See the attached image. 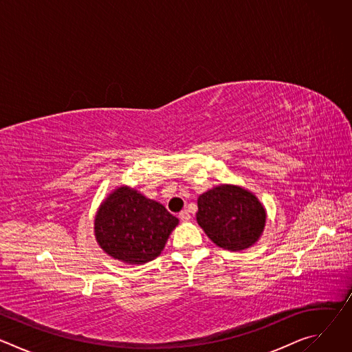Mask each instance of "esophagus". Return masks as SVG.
<instances>
[{"instance_id": "34e87169", "label": "esophagus", "mask_w": 352, "mask_h": 352, "mask_svg": "<svg viewBox=\"0 0 352 352\" xmlns=\"http://www.w3.org/2000/svg\"><path fill=\"white\" fill-rule=\"evenodd\" d=\"M179 219H181L182 221H188V220L190 219V214H189V212H188V210H182V212L179 213Z\"/></svg>"}]
</instances>
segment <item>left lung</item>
Instances as JSON below:
<instances>
[{
    "instance_id": "left-lung-1",
    "label": "left lung",
    "mask_w": 352,
    "mask_h": 352,
    "mask_svg": "<svg viewBox=\"0 0 352 352\" xmlns=\"http://www.w3.org/2000/svg\"><path fill=\"white\" fill-rule=\"evenodd\" d=\"M197 224L220 248L243 250L261 238L266 210L245 188L219 185L197 197Z\"/></svg>"
}]
</instances>
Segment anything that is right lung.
I'll list each match as a JSON object with an SVG mask.
<instances>
[{
	"label": "right lung",
	"mask_w": 352,
	"mask_h": 352,
	"mask_svg": "<svg viewBox=\"0 0 352 352\" xmlns=\"http://www.w3.org/2000/svg\"><path fill=\"white\" fill-rule=\"evenodd\" d=\"M178 219L136 189L120 186L100 205L94 219L96 241L107 255L129 265L156 259Z\"/></svg>",
	"instance_id": "1"
}]
</instances>
